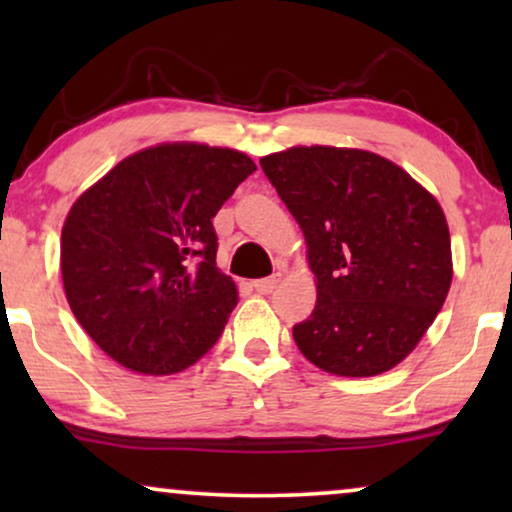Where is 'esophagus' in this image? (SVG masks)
Segmentation results:
<instances>
[{"instance_id":"obj_1","label":"esophagus","mask_w":512,"mask_h":512,"mask_svg":"<svg viewBox=\"0 0 512 512\" xmlns=\"http://www.w3.org/2000/svg\"><path fill=\"white\" fill-rule=\"evenodd\" d=\"M277 282H279L277 277H265V279H256V282L251 286H254L256 293H263V296H265V293H272V289H275Z\"/></svg>"}]
</instances>
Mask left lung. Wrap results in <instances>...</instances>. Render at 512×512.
<instances>
[{"instance_id":"1","label":"left lung","mask_w":512,"mask_h":512,"mask_svg":"<svg viewBox=\"0 0 512 512\" xmlns=\"http://www.w3.org/2000/svg\"><path fill=\"white\" fill-rule=\"evenodd\" d=\"M303 228L317 305L293 326L307 361L370 377L401 363L452 284L450 230L438 200L391 160L359 149L293 146L261 158Z\"/></svg>"}]
</instances>
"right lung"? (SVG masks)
I'll use <instances>...</instances> for the list:
<instances>
[{
  "label": "right lung",
  "mask_w": 512,
  "mask_h": 512,
  "mask_svg": "<svg viewBox=\"0 0 512 512\" xmlns=\"http://www.w3.org/2000/svg\"><path fill=\"white\" fill-rule=\"evenodd\" d=\"M256 170L233 149L160 144L125 158L69 209L60 242L74 317L142 375L193 366L237 305L212 219Z\"/></svg>",
  "instance_id": "right-lung-1"
}]
</instances>
